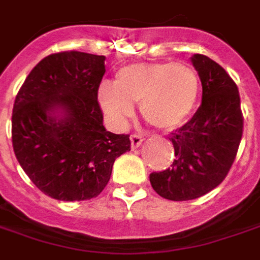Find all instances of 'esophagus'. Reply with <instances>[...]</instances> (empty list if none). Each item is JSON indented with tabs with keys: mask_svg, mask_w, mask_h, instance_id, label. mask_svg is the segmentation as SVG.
Instances as JSON below:
<instances>
[{
	"mask_svg": "<svg viewBox=\"0 0 260 260\" xmlns=\"http://www.w3.org/2000/svg\"><path fill=\"white\" fill-rule=\"evenodd\" d=\"M142 143H143V136L139 135V134H134V135H131V146H132V149L139 147Z\"/></svg>",
	"mask_w": 260,
	"mask_h": 260,
	"instance_id": "obj_1",
	"label": "esophagus"
}]
</instances>
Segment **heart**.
Wrapping results in <instances>:
<instances>
[{
    "mask_svg": "<svg viewBox=\"0 0 260 260\" xmlns=\"http://www.w3.org/2000/svg\"><path fill=\"white\" fill-rule=\"evenodd\" d=\"M199 73L186 63H132L115 74L114 85L102 82L98 101L106 114L121 124L140 113L147 124L159 129H175L193 113L200 96Z\"/></svg>",
    "mask_w": 260,
    "mask_h": 260,
    "instance_id": "1",
    "label": "heart"
}]
</instances>
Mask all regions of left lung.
Segmentation results:
<instances>
[{"instance_id": "1", "label": "left lung", "mask_w": 260, "mask_h": 260, "mask_svg": "<svg viewBox=\"0 0 260 260\" xmlns=\"http://www.w3.org/2000/svg\"><path fill=\"white\" fill-rule=\"evenodd\" d=\"M203 84V103L193 118L174 131L171 168L150 174L155 193L172 201L199 199L222 183L237 155L244 128L236 82L220 64L194 55Z\"/></svg>"}]
</instances>
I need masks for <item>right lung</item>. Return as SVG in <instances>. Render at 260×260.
<instances>
[{
  "label": "right lung",
  "instance_id": "1",
  "mask_svg": "<svg viewBox=\"0 0 260 260\" xmlns=\"http://www.w3.org/2000/svg\"><path fill=\"white\" fill-rule=\"evenodd\" d=\"M105 56L66 51L44 57L23 82L12 111L19 164L42 193L60 201L98 197L129 135L103 126L98 89ZM55 111L63 114L60 119Z\"/></svg>",
  "mask_w": 260,
  "mask_h": 260
}]
</instances>
